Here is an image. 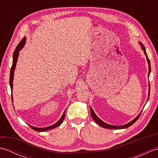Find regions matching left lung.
<instances>
[{
    "mask_svg": "<svg viewBox=\"0 0 158 158\" xmlns=\"http://www.w3.org/2000/svg\"><path fill=\"white\" fill-rule=\"evenodd\" d=\"M139 44L140 45V46H141V49L143 50L144 52V53H145V55L146 56V58H147V62H148V65H149V73H148V77H149V75H150V73H151V65H150V60L148 58V56H147V54L146 53V50H145V46H144L143 45L142 43L139 42ZM149 94H150V84H149V94H148V98H147V101H148L149 100ZM90 112H91V115H92V119L94 120V122L98 123V125L100 126H101L102 127H105V128H108V129H114V130H119V129H125V128H127V127H128L130 126H131L132 125L133 123H135L137 119H138L139 118V117L140 115V114H141V112H140L139 115H137V117H136L135 119H134L133 120L131 121V122H130L129 123H127L126 124H125V125H122V126H113V125H110V124H108L106 123L105 122H104L103 121H102L101 119H100L99 117L97 116L94 111L92 108L91 106H90Z\"/></svg>",
    "mask_w": 158,
    "mask_h": 158,
    "instance_id": "8db88e82",
    "label": "left lung"
}]
</instances>
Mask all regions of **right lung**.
I'll return each instance as SVG.
<instances>
[{
  "instance_id": "obj_1",
  "label": "right lung",
  "mask_w": 158,
  "mask_h": 158,
  "mask_svg": "<svg viewBox=\"0 0 158 158\" xmlns=\"http://www.w3.org/2000/svg\"><path fill=\"white\" fill-rule=\"evenodd\" d=\"M26 37L23 38L21 41L19 42V44L17 46V48H15L14 52H13V64H12V66L11 69V71H10V77H9V85L10 87H11V100H12V102H13V77H14V71L15 69V66H16V63L18 62V56H19V52L20 50H21L23 46H24L25 43H26ZM14 108V107H13ZM65 117V110L64 113L62 114V115L61 117L58 122H57L55 124H53L52 126H50L48 127H34L32 126L31 125H29L31 126V128L32 130H34L35 131H37V132H45V131H48V130H50L52 129H54L56 127H58L59 126H60L62 124V123L63 122V120L64 119Z\"/></svg>"
}]
</instances>
